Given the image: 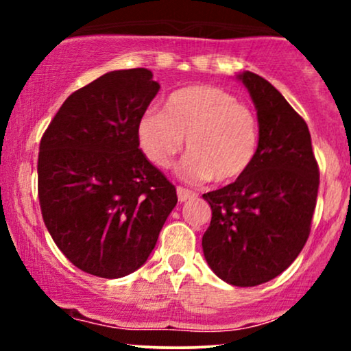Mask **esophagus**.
Wrapping results in <instances>:
<instances>
[{"label": "esophagus", "instance_id": "obj_1", "mask_svg": "<svg viewBox=\"0 0 351 351\" xmlns=\"http://www.w3.org/2000/svg\"><path fill=\"white\" fill-rule=\"evenodd\" d=\"M176 193H178V199L181 201V203H183V201L196 198V193L195 191H191V189L183 188V186H176Z\"/></svg>", "mask_w": 351, "mask_h": 351}]
</instances>
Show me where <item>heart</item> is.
I'll return each mask as SVG.
<instances>
[{
    "label": "heart",
    "instance_id": "1",
    "mask_svg": "<svg viewBox=\"0 0 351 351\" xmlns=\"http://www.w3.org/2000/svg\"><path fill=\"white\" fill-rule=\"evenodd\" d=\"M180 175L191 183L215 178L219 183L249 170L259 147V122L234 95L213 86H191L173 92L163 112H145L138 142L147 158L168 168L183 148Z\"/></svg>",
    "mask_w": 351,
    "mask_h": 351
}]
</instances>
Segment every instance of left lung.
I'll use <instances>...</instances> for the list:
<instances>
[{
	"instance_id": "obj_1",
	"label": "left lung",
	"mask_w": 351,
	"mask_h": 351,
	"mask_svg": "<svg viewBox=\"0 0 351 351\" xmlns=\"http://www.w3.org/2000/svg\"><path fill=\"white\" fill-rule=\"evenodd\" d=\"M237 77L256 106L259 147L234 183L203 195L213 211L203 252L219 279L254 287L284 272L304 249L320 173L307 123L284 95L254 72Z\"/></svg>"
}]
</instances>
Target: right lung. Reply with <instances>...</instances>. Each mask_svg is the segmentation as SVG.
<instances>
[{"instance_id": "add662e5", "label": "right lung", "mask_w": 351, "mask_h": 351, "mask_svg": "<svg viewBox=\"0 0 351 351\" xmlns=\"http://www.w3.org/2000/svg\"><path fill=\"white\" fill-rule=\"evenodd\" d=\"M112 71L66 99L39 143L44 224L64 256L104 279L145 264L176 206V188L140 150L138 122L160 84Z\"/></svg>"}]
</instances>
